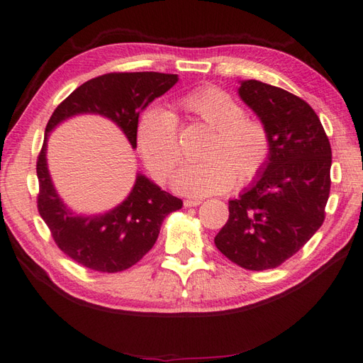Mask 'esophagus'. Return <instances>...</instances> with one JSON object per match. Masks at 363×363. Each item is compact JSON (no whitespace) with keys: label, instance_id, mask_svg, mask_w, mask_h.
<instances>
[{"label":"esophagus","instance_id":"esophagus-1","mask_svg":"<svg viewBox=\"0 0 363 363\" xmlns=\"http://www.w3.org/2000/svg\"><path fill=\"white\" fill-rule=\"evenodd\" d=\"M201 199H185L184 201V206L185 207H198L201 204Z\"/></svg>","mask_w":363,"mask_h":363}]
</instances>
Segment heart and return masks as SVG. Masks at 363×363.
<instances>
[{
    "instance_id": "b5f03b06",
    "label": "heart",
    "mask_w": 363,
    "mask_h": 363,
    "mask_svg": "<svg viewBox=\"0 0 363 363\" xmlns=\"http://www.w3.org/2000/svg\"><path fill=\"white\" fill-rule=\"evenodd\" d=\"M176 106L213 130L201 151L204 161L185 165L176 174V190L204 198L230 190L235 182L247 185L257 179L271 155V138L263 123L246 117L237 100L212 85L187 91L176 100ZM136 139L150 172L159 181H167L182 157L174 114L148 106L139 117Z\"/></svg>"
}]
</instances>
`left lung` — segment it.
Returning a JSON list of instances; mask_svg holds the SVG:
<instances>
[{"mask_svg": "<svg viewBox=\"0 0 363 363\" xmlns=\"http://www.w3.org/2000/svg\"><path fill=\"white\" fill-rule=\"evenodd\" d=\"M266 126L271 155L238 199L215 246L247 271L278 267L305 246L325 221L331 190V145L305 100L258 80L238 89Z\"/></svg>", "mask_w": 363, "mask_h": 363, "instance_id": "8db88e82", "label": "left lung"}]
</instances>
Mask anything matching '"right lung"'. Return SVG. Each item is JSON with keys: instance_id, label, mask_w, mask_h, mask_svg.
Wrapping results in <instances>:
<instances>
[{"instance_id": "1", "label": "right lung", "mask_w": 363, "mask_h": 363, "mask_svg": "<svg viewBox=\"0 0 363 363\" xmlns=\"http://www.w3.org/2000/svg\"><path fill=\"white\" fill-rule=\"evenodd\" d=\"M176 82V74H104L71 92L50 116L37 159V207L57 247L83 267L116 274L136 264L155 246L165 216L182 208V199L138 174L128 198L111 212L97 216L74 215L58 198L50 181L46 165L48 133L67 117L96 113L119 125L136 148L140 111L165 94Z\"/></svg>"}]
</instances>
